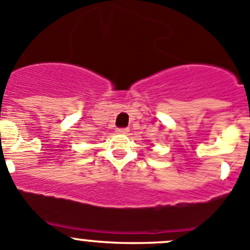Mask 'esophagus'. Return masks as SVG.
<instances>
[{
	"label": "esophagus",
	"instance_id": "obj_1",
	"mask_svg": "<svg viewBox=\"0 0 250 250\" xmlns=\"http://www.w3.org/2000/svg\"><path fill=\"white\" fill-rule=\"evenodd\" d=\"M128 132H129L128 128H118L117 129V133H122V134H127Z\"/></svg>",
	"mask_w": 250,
	"mask_h": 250
}]
</instances>
